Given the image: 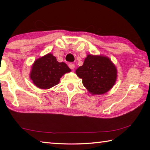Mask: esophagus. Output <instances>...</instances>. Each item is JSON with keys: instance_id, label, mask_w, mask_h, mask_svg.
<instances>
[{"instance_id": "obj_1", "label": "esophagus", "mask_w": 150, "mask_h": 150, "mask_svg": "<svg viewBox=\"0 0 150 150\" xmlns=\"http://www.w3.org/2000/svg\"><path fill=\"white\" fill-rule=\"evenodd\" d=\"M69 68L70 69H74V68H75V64L74 63H69Z\"/></svg>"}]
</instances>
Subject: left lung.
<instances>
[{"label": "left lung", "mask_w": 150, "mask_h": 150, "mask_svg": "<svg viewBox=\"0 0 150 150\" xmlns=\"http://www.w3.org/2000/svg\"><path fill=\"white\" fill-rule=\"evenodd\" d=\"M83 85L93 95H101L110 89L116 82L117 71L110 59L88 55L83 65L76 70Z\"/></svg>", "instance_id": "obj_1"}]
</instances>
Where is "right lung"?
<instances>
[{
    "mask_svg": "<svg viewBox=\"0 0 150 150\" xmlns=\"http://www.w3.org/2000/svg\"><path fill=\"white\" fill-rule=\"evenodd\" d=\"M70 71L67 64L58 62L56 57L48 54L34 63L30 78L36 87L47 89L57 85L62 75Z\"/></svg>",
    "mask_w": 150,
    "mask_h": 150,
    "instance_id": "1",
    "label": "right lung"
}]
</instances>
